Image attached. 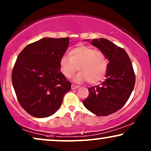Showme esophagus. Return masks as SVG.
Here are the masks:
<instances>
[{"mask_svg": "<svg viewBox=\"0 0 151 151\" xmlns=\"http://www.w3.org/2000/svg\"><path fill=\"white\" fill-rule=\"evenodd\" d=\"M71 88L72 90H74V89H77L79 88V86H77V85H74V84H72L71 86Z\"/></svg>", "mask_w": 151, "mask_h": 151, "instance_id": "34e87169", "label": "esophagus"}]
</instances>
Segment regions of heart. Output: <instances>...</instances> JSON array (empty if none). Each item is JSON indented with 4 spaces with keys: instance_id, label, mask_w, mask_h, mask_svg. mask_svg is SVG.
<instances>
[{
    "instance_id": "obj_1",
    "label": "heart",
    "mask_w": 151,
    "mask_h": 151,
    "mask_svg": "<svg viewBox=\"0 0 151 151\" xmlns=\"http://www.w3.org/2000/svg\"><path fill=\"white\" fill-rule=\"evenodd\" d=\"M60 71L68 79L71 78L79 70L74 81H86L91 84L98 83L106 73L108 61L105 55L92 47L79 45L70 51L69 57L62 56L59 61Z\"/></svg>"
}]
</instances>
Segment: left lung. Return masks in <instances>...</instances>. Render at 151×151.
<instances>
[{"label": "left lung", "instance_id": "left-lung-1", "mask_svg": "<svg viewBox=\"0 0 151 151\" xmlns=\"http://www.w3.org/2000/svg\"><path fill=\"white\" fill-rule=\"evenodd\" d=\"M91 44L109 60L104 81L88 88L89 95L83 101L85 107L96 116H105L117 111L128 100L135 84L132 63L126 51L104 38Z\"/></svg>", "mask_w": 151, "mask_h": 151}]
</instances>
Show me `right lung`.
<instances>
[{
  "instance_id": "obj_1",
  "label": "right lung",
  "mask_w": 151,
  "mask_h": 151,
  "mask_svg": "<svg viewBox=\"0 0 151 151\" xmlns=\"http://www.w3.org/2000/svg\"><path fill=\"white\" fill-rule=\"evenodd\" d=\"M69 40L42 38L26 46L17 57L12 69V85L19 103L32 116L52 115L71 90V83L59 66Z\"/></svg>"
}]
</instances>
